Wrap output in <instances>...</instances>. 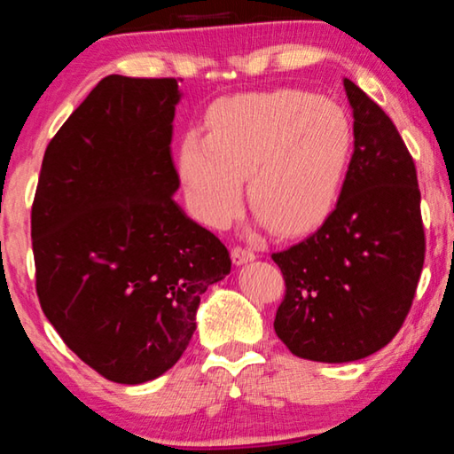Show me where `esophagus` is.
<instances>
[{"instance_id": "34e87169", "label": "esophagus", "mask_w": 454, "mask_h": 454, "mask_svg": "<svg viewBox=\"0 0 454 454\" xmlns=\"http://www.w3.org/2000/svg\"><path fill=\"white\" fill-rule=\"evenodd\" d=\"M254 258H256V254H254L252 250H247V247L238 246V247H233V250H231V260H233L235 266L252 262Z\"/></svg>"}]
</instances>
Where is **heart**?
<instances>
[{
  "label": "heart",
  "instance_id": "b5f03b06",
  "mask_svg": "<svg viewBox=\"0 0 454 454\" xmlns=\"http://www.w3.org/2000/svg\"><path fill=\"white\" fill-rule=\"evenodd\" d=\"M207 129L177 146L185 198L204 225L238 215L241 177L258 223L277 233L308 231L337 207L353 153L351 120L337 103L291 89L233 95L210 105Z\"/></svg>",
  "mask_w": 454,
  "mask_h": 454
}]
</instances>
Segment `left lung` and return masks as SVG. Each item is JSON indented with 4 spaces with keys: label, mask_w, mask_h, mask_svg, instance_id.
Listing matches in <instances>:
<instances>
[{
    "label": "left lung",
    "mask_w": 454,
    "mask_h": 454,
    "mask_svg": "<svg viewBox=\"0 0 454 454\" xmlns=\"http://www.w3.org/2000/svg\"><path fill=\"white\" fill-rule=\"evenodd\" d=\"M353 154L337 207L318 231L272 254L285 278L275 333L325 364L382 349L405 320L424 269L415 163L390 117L349 78Z\"/></svg>",
    "instance_id": "8db88e82"
}]
</instances>
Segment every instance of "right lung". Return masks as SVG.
Here are the masks:
<instances>
[{
	"instance_id": "right-lung-1",
	"label": "right lung",
	"mask_w": 454,
	"mask_h": 454,
	"mask_svg": "<svg viewBox=\"0 0 454 454\" xmlns=\"http://www.w3.org/2000/svg\"><path fill=\"white\" fill-rule=\"evenodd\" d=\"M176 78L107 76L49 142L30 215L36 295L64 343L120 384L154 380L231 270L221 239L173 200Z\"/></svg>"
}]
</instances>
